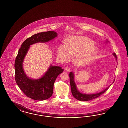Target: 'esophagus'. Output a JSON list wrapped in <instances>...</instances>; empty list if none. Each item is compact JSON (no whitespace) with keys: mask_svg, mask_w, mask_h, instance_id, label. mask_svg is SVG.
Segmentation results:
<instances>
[{"mask_svg":"<svg viewBox=\"0 0 128 128\" xmlns=\"http://www.w3.org/2000/svg\"><path fill=\"white\" fill-rule=\"evenodd\" d=\"M65 70L66 71H70V67H68V66H66L65 67Z\"/></svg>","mask_w":128,"mask_h":128,"instance_id":"1","label":"esophagus"}]
</instances>
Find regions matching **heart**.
Listing matches in <instances>:
<instances>
[{"instance_id":"heart-1","label":"heart","mask_w":128,"mask_h":128,"mask_svg":"<svg viewBox=\"0 0 128 128\" xmlns=\"http://www.w3.org/2000/svg\"><path fill=\"white\" fill-rule=\"evenodd\" d=\"M92 40L82 36H73L66 41V46L60 45L58 49V57L68 62L74 56V62L77 66H83L91 62L98 52V48Z\"/></svg>"}]
</instances>
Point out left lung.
I'll return each mask as SVG.
<instances>
[{
    "label": "left lung",
    "mask_w": 128,
    "mask_h": 128,
    "mask_svg": "<svg viewBox=\"0 0 128 128\" xmlns=\"http://www.w3.org/2000/svg\"><path fill=\"white\" fill-rule=\"evenodd\" d=\"M106 42H109L107 40ZM112 55L117 60V56L116 54L114 53L112 54ZM70 84L71 90L72 94L76 99L81 101H90L99 97L102 94L106 92V90L110 88V86H108L106 89H104V90H102V91L99 93L93 94H83V93H80L76 88V86L75 84V81H74V74L72 72H70ZM114 82V81L113 83Z\"/></svg>",
    "instance_id": "obj_1"
}]
</instances>
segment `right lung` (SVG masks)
Segmentation results:
<instances>
[{
  "label": "right lung",
  "instance_id": "obj_1",
  "mask_svg": "<svg viewBox=\"0 0 128 128\" xmlns=\"http://www.w3.org/2000/svg\"><path fill=\"white\" fill-rule=\"evenodd\" d=\"M57 35V33L53 31L35 34L25 40L19 50L14 63L16 82L22 92L34 100L42 101L51 97L56 79L64 70L61 66L50 65L43 76L39 79L34 80L24 73L22 66L24 58L30 45L38 42H48Z\"/></svg>",
  "mask_w": 128,
  "mask_h": 128
}]
</instances>
